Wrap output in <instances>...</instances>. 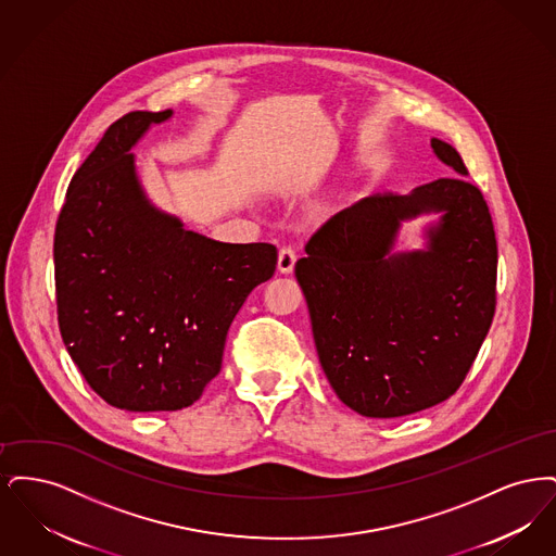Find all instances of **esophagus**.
<instances>
[{"instance_id": "1", "label": "esophagus", "mask_w": 556, "mask_h": 556, "mask_svg": "<svg viewBox=\"0 0 556 556\" xmlns=\"http://www.w3.org/2000/svg\"><path fill=\"white\" fill-rule=\"evenodd\" d=\"M295 252L291 250V248H283L281 252H279V258H277V270L281 273V275H290L293 273V266H295Z\"/></svg>"}]
</instances>
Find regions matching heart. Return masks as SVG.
<instances>
[{"mask_svg": "<svg viewBox=\"0 0 556 556\" xmlns=\"http://www.w3.org/2000/svg\"><path fill=\"white\" fill-rule=\"evenodd\" d=\"M336 211H338V200L336 198H325L313 208V216H315V220L323 223V220H329L336 214Z\"/></svg>", "mask_w": 556, "mask_h": 556, "instance_id": "1", "label": "heart"}]
</instances>
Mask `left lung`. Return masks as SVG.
<instances>
[{
  "label": "left lung",
  "mask_w": 556,
  "mask_h": 556,
  "mask_svg": "<svg viewBox=\"0 0 556 556\" xmlns=\"http://www.w3.org/2000/svg\"><path fill=\"white\" fill-rule=\"evenodd\" d=\"M431 148L456 177L363 198L325 223L295 263L320 367L363 417H404L452 396L496 311L488 204L463 179L460 154L438 137ZM421 213L441 214L425 250L394 253L401 223Z\"/></svg>",
  "instance_id": "8db88e82"
}]
</instances>
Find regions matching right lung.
<instances>
[{
    "instance_id": "right-lung-1",
    "label": "right lung",
    "mask_w": 556,
    "mask_h": 556,
    "mask_svg": "<svg viewBox=\"0 0 556 556\" xmlns=\"http://www.w3.org/2000/svg\"><path fill=\"white\" fill-rule=\"evenodd\" d=\"M173 116L129 112L75 173L55 223L58 325L89 388L131 413L181 410L218 375L241 304L277 265L273 243H223L159 211L131 148Z\"/></svg>"
}]
</instances>
